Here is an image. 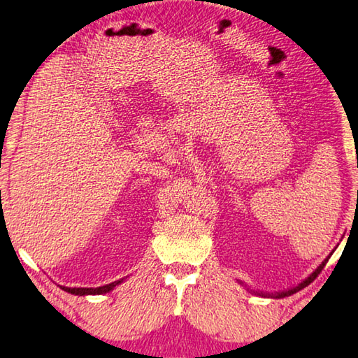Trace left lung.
I'll return each mask as SVG.
<instances>
[{"instance_id": "1", "label": "left lung", "mask_w": 358, "mask_h": 358, "mask_svg": "<svg viewBox=\"0 0 358 358\" xmlns=\"http://www.w3.org/2000/svg\"><path fill=\"white\" fill-rule=\"evenodd\" d=\"M327 260H329V257H327L322 264H320L316 270L313 271V273L306 278L305 281H301L299 286H295V287H292V289H289V290H282V292H276V294H265V292H254V294H257V295H260V296H268V299H284V296H289V295H292V294H295V292H299V290H301L303 287H306L308 284L310 282H313L314 280H316V276L320 273V271H322V268L325 266V264H327Z\"/></svg>"}]
</instances>
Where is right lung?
<instances>
[{"label":"right lung","mask_w":358,"mask_h":358,"mask_svg":"<svg viewBox=\"0 0 358 358\" xmlns=\"http://www.w3.org/2000/svg\"><path fill=\"white\" fill-rule=\"evenodd\" d=\"M121 282H123V280H118L115 282L107 284V286H101V287H96V289H93V287H63V286H62V289L66 290V292L74 294V295H101V294L110 292V290H113L115 286H118V284H121Z\"/></svg>","instance_id":"obj_1"}]
</instances>
